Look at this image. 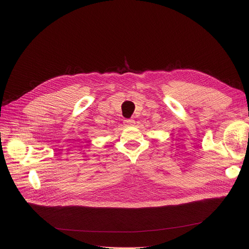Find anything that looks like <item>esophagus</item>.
<instances>
[{
	"label": "esophagus",
	"mask_w": 249,
	"mask_h": 249,
	"mask_svg": "<svg viewBox=\"0 0 249 249\" xmlns=\"http://www.w3.org/2000/svg\"><path fill=\"white\" fill-rule=\"evenodd\" d=\"M134 124H135V122L132 119H126V120H124V125L125 126H133Z\"/></svg>",
	"instance_id": "esophagus-1"
}]
</instances>
